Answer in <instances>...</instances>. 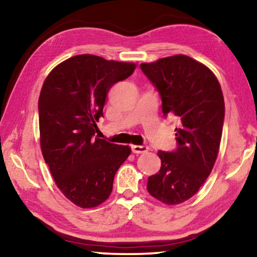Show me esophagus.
Listing matches in <instances>:
<instances>
[{
    "label": "esophagus",
    "mask_w": 257,
    "mask_h": 257,
    "mask_svg": "<svg viewBox=\"0 0 257 257\" xmlns=\"http://www.w3.org/2000/svg\"><path fill=\"white\" fill-rule=\"evenodd\" d=\"M132 151L135 154H142V153H146V152L149 151V147L144 145H133Z\"/></svg>",
    "instance_id": "esophagus-1"
}]
</instances>
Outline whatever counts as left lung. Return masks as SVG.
Here are the masks:
<instances>
[{"instance_id":"obj_1","label":"left lung","mask_w":257,"mask_h":257,"mask_svg":"<svg viewBox=\"0 0 257 257\" xmlns=\"http://www.w3.org/2000/svg\"><path fill=\"white\" fill-rule=\"evenodd\" d=\"M162 99L163 116L175 118L177 149L159 151L160 171L147 190L168 205L193 197L206 181L219 153L224 121L221 86L210 69L187 55L142 63Z\"/></svg>"}]
</instances>
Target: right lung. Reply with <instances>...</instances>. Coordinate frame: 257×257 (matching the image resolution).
<instances>
[{
  "label": "right lung",
  "mask_w": 257,
  "mask_h": 257,
  "mask_svg": "<svg viewBox=\"0 0 257 257\" xmlns=\"http://www.w3.org/2000/svg\"><path fill=\"white\" fill-rule=\"evenodd\" d=\"M135 69V63L81 54L56 66L43 84L38 99L42 153L59 189L82 208L106 201L116 171L132 152L95 133L108 90Z\"/></svg>",
  "instance_id": "obj_1"
}]
</instances>
